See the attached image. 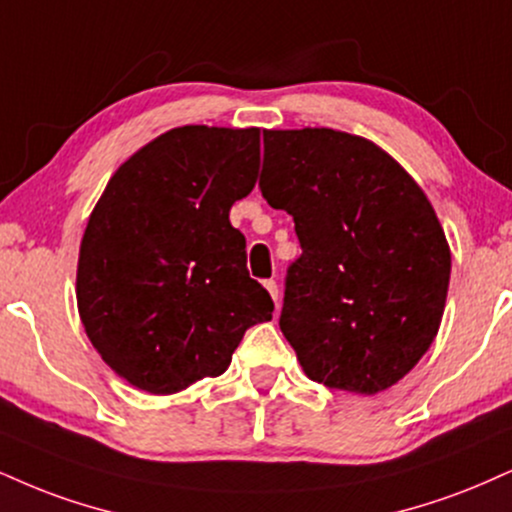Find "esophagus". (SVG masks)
Here are the masks:
<instances>
[{"mask_svg":"<svg viewBox=\"0 0 512 512\" xmlns=\"http://www.w3.org/2000/svg\"><path fill=\"white\" fill-rule=\"evenodd\" d=\"M264 286H267V291H269V295H272V298H274V303H279V298H281L279 283H276L274 279H267V281H264Z\"/></svg>","mask_w":512,"mask_h":512,"instance_id":"esophagus-1","label":"esophagus"}]
</instances>
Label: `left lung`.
Listing matches in <instances>:
<instances>
[{"label":"left lung","instance_id":"8db88e82","mask_svg":"<svg viewBox=\"0 0 512 512\" xmlns=\"http://www.w3.org/2000/svg\"><path fill=\"white\" fill-rule=\"evenodd\" d=\"M262 197L295 221L279 326L312 381L379 393L432 346L451 250L396 159L331 128L264 131Z\"/></svg>","mask_w":512,"mask_h":512}]
</instances>
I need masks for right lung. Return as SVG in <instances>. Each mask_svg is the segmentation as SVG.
<instances>
[{
	"label": "right lung",
	"mask_w": 512,
	"mask_h": 512,
	"mask_svg": "<svg viewBox=\"0 0 512 512\" xmlns=\"http://www.w3.org/2000/svg\"><path fill=\"white\" fill-rule=\"evenodd\" d=\"M257 128L183 126L116 171L80 243L78 312L128 384L169 396L219 377L272 295L245 267L229 209L255 186Z\"/></svg>",
	"instance_id": "obj_1"
}]
</instances>
